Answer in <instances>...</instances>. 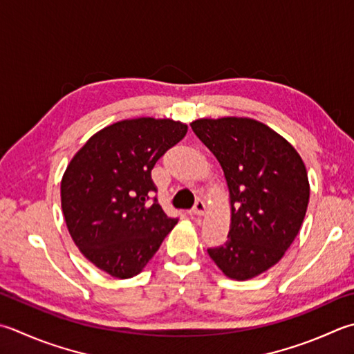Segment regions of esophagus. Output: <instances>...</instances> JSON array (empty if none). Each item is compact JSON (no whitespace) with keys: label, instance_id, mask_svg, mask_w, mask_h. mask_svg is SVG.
<instances>
[{"label":"esophagus","instance_id":"34e87169","mask_svg":"<svg viewBox=\"0 0 354 354\" xmlns=\"http://www.w3.org/2000/svg\"><path fill=\"white\" fill-rule=\"evenodd\" d=\"M193 214H198V216H201V214L205 213V203L203 199H198L195 205H193Z\"/></svg>","mask_w":354,"mask_h":354}]
</instances>
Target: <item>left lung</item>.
I'll return each mask as SVG.
<instances>
[{
	"instance_id": "left-lung-1",
	"label": "left lung",
	"mask_w": 354,
	"mask_h": 354,
	"mask_svg": "<svg viewBox=\"0 0 354 354\" xmlns=\"http://www.w3.org/2000/svg\"><path fill=\"white\" fill-rule=\"evenodd\" d=\"M190 126L216 156L230 190V232L224 245L207 252L228 278L252 279L273 267L299 233L310 198L306 165L292 144L254 120Z\"/></svg>"
}]
</instances>
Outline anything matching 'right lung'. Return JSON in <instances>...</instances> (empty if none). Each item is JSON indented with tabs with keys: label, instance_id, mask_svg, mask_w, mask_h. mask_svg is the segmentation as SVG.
I'll use <instances>...</instances> for the list:
<instances>
[{
	"label": "right lung",
	"instance_id": "right-lung-1",
	"mask_svg": "<svg viewBox=\"0 0 354 354\" xmlns=\"http://www.w3.org/2000/svg\"><path fill=\"white\" fill-rule=\"evenodd\" d=\"M185 133V124L171 120L120 121L90 138L67 165L61 205L68 233L113 278L140 273L178 224L158 204L151 169Z\"/></svg>",
	"mask_w": 354,
	"mask_h": 354
}]
</instances>
